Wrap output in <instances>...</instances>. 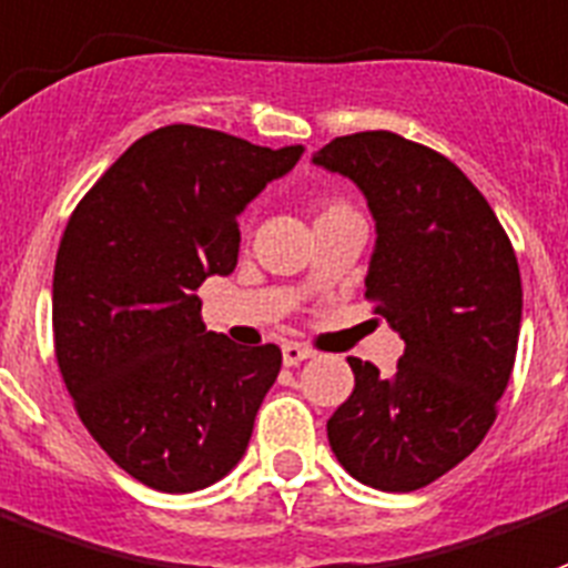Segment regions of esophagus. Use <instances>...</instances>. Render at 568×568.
Instances as JSON below:
<instances>
[{
    "label": "esophagus",
    "mask_w": 568,
    "mask_h": 568,
    "mask_svg": "<svg viewBox=\"0 0 568 568\" xmlns=\"http://www.w3.org/2000/svg\"><path fill=\"white\" fill-rule=\"evenodd\" d=\"M281 356H284V365H290V368H293V365H302L305 359H311V356H314V349L287 341V344L281 347Z\"/></svg>",
    "instance_id": "obj_1"
}]
</instances>
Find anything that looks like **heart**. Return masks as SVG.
Returning <instances> with one entry per match:
<instances>
[{"label": "heart", "mask_w": 568, "mask_h": 568, "mask_svg": "<svg viewBox=\"0 0 568 568\" xmlns=\"http://www.w3.org/2000/svg\"><path fill=\"white\" fill-rule=\"evenodd\" d=\"M338 209H349V206H344V203H326V206L320 209V215H326V212H338Z\"/></svg>", "instance_id": "obj_1"}]
</instances>
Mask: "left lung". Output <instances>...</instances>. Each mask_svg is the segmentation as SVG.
Masks as SVG:
<instances>
[{
	"label": "left lung",
	"mask_w": 568,
	"mask_h": 568,
	"mask_svg": "<svg viewBox=\"0 0 568 568\" xmlns=\"http://www.w3.org/2000/svg\"><path fill=\"white\" fill-rule=\"evenodd\" d=\"M314 164L353 179L377 221L365 300L404 338L398 371L349 356L356 386L326 422L353 479L425 488L497 419L521 332V272L479 187L434 149L392 131L335 138Z\"/></svg>",
	"instance_id": "obj_1"
}]
</instances>
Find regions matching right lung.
<instances>
[{
	"label": "right lung",
	"mask_w": 568,
	"mask_h": 568,
	"mask_svg": "<svg viewBox=\"0 0 568 568\" xmlns=\"http://www.w3.org/2000/svg\"><path fill=\"white\" fill-rule=\"evenodd\" d=\"M300 158L158 128L68 219L53 268L59 371L98 446L155 491H200L245 455L281 349L206 332L197 287L236 268L239 212Z\"/></svg>",
	"instance_id": "obj_1"
}]
</instances>
